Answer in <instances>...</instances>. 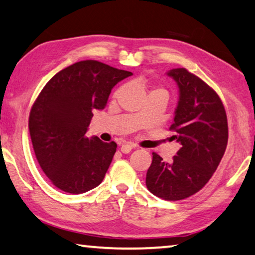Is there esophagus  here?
<instances>
[{
  "label": "esophagus",
  "mask_w": 255,
  "mask_h": 255,
  "mask_svg": "<svg viewBox=\"0 0 255 255\" xmlns=\"http://www.w3.org/2000/svg\"><path fill=\"white\" fill-rule=\"evenodd\" d=\"M132 148H134V145H131V144H129V143H125V144L121 145L120 151L123 152V153H125V154H127V153L130 152Z\"/></svg>",
  "instance_id": "obj_1"
}]
</instances>
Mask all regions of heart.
<instances>
[{"label": "heart", "instance_id": "obj_1", "mask_svg": "<svg viewBox=\"0 0 255 255\" xmlns=\"http://www.w3.org/2000/svg\"><path fill=\"white\" fill-rule=\"evenodd\" d=\"M160 91H161V90H160Z\"/></svg>", "mask_w": 255, "mask_h": 255}]
</instances>
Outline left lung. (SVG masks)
<instances>
[{
  "label": "left lung",
  "instance_id": "1",
  "mask_svg": "<svg viewBox=\"0 0 255 255\" xmlns=\"http://www.w3.org/2000/svg\"><path fill=\"white\" fill-rule=\"evenodd\" d=\"M179 88L170 130L181 147L171 162L152 153L146 187L153 195L179 201L194 195L217 170L228 142L227 116L216 91L185 68L168 71Z\"/></svg>",
  "mask_w": 255,
  "mask_h": 255
}]
</instances>
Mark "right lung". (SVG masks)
Returning <instances> with one entry per match:
<instances>
[{"mask_svg":"<svg viewBox=\"0 0 255 255\" xmlns=\"http://www.w3.org/2000/svg\"><path fill=\"white\" fill-rule=\"evenodd\" d=\"M131 75L85 60L59 71L39 93L28 127L36 159L55 187L82 194L102 183L117 144L86 131L93 111L103 110L112 88Z\"/></svg>","mask_w":255,"mask_h":255,"instance_id":"add662e5","label":"right lung"}]
</instances>
